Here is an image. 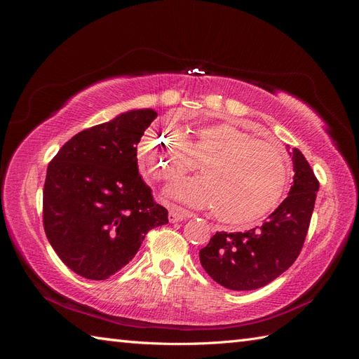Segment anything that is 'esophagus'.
<instances>
[{"label": "esophagus", "mask_w": 359, "mask_h": 359, "mask_svg": "<svg viewBox=\"0 0 359 359\" xmlns=\"http://www.w3.org/2000/svg\"><path fill=\"white\" fill-rule=\"evenodd\" d=\"M168 217H169V222L170 223H178V222L186 220L187 217H190V215L186 214V212H180V211H170Z\"/></svg>", "instance_id": "obj_1"}]
</instances>
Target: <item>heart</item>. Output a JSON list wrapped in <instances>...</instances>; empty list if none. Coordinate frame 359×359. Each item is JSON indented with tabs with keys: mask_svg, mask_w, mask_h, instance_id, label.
<instances>
[{
	"mask_svg": "<svg viewBox=\"0 0 359 359\" xmlns=\"http://www.w3.org/2000/svg\"><path fill=\"white\" fill-rule=\"evenodd\" d=\"M137 161L145 175L163 182L178 180L201 163L203 177L175 182L165 198L189 208H212L227 224L262 219L283 198L290 177L287 156L278 145L226 123L186 133L149 128L137 145Z\"/></svg>",
	"mask_w": 359,
	"mask_h": 359,
	"instance_id": "heart-1",
	"label": "heart"
}]
</instances>
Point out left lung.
Masks as SVG:
<instances>
[{
    "label": "left lung",
    "instance_id": "left-lung-1",
    "mask_svg": "<svg viewBox=\"0 0 359 359\" xmlns=\"http://www.w3.org/2000/svg\"><path fill=\"white\" fill-rule=\"evenodd\" d=\"M293 186L264 224L247 232H217L199 252L201 265L226 289L253 290L292 266L306 241L319 190L309 161L293 148Z\"/></svg>",
    "mask_w": 359,
    "mask_h": 359
}]
</instances>
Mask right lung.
<instances>
[{
	"mask_svg": "<svg viewBox=\"0 0 359 359\" xmlns=\"http://www.w3.org/2000/svg\"><path fill=\"white\" fill-rule=\"evenodd\" d=\"M157 118L130 111L86 128L64 144L48 166L43 226L73 273L106 280L135 257L145 235L166 224L137 169V144Z\"/></svg>",
	"mask_w": 359,
	"mask_h": 359,
	"instance_id": "right-lung-1",
	"label": "right lung"
}]
</instances>
